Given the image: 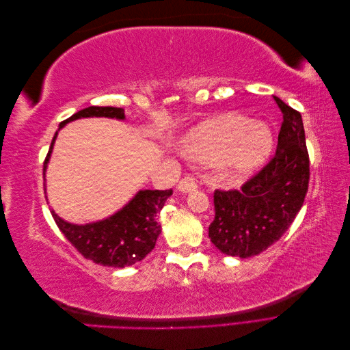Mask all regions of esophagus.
Wrapping results in <instances>:
<instances>
[{"instance_id": "1", "label": "esophagus", "mask_w": 350, "mask_h": 350, "mask_svg": "<svg viewBox=\"0 0 350 350\" xmlns=\"http://www.w3.org/2000/svg\"><path fill=\"white\" fill-rule=\"evenodd\" d=\"M198 184H197V179L194 176H184L181 181H179L178 184V189L179 191H184V193H188V191H194V189H197Z\"/></svg>"}]
</instances>
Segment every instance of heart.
Returning a JSON list of instances; mask_svg holds the SVG:
<instances>
[{
  "instance_id": "1",
  "label": "heart",
  "mask_w": 350,
  "mask_h": 350,
  "mask_svg": "<svg viewBox=\"0 0 350 350\" xmlns=\"http://www.w3.org/2000/svg\"><path fill=\"white\" fill-rule=\"evenodd\" d=\"M273 143L267 125L239 113H225L197 125L179 146L189 157L216 161L226 171L247 174L266 161Z\"/></svg>"
}]
</instances>
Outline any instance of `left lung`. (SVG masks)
<instances>
[{
  "instance_id": "8db88e82",
  "label": "left lung",
  "mask_w": 350,
  "mask_h": 350,
  "mask_svg": "<svg viewBox=\"0 0 350 350\" xmlns=\"http://www.w3.org/2000/svg\"><path fill=\"white\" fill-rule=\"evenodd\" d=\"M283 113L278 149L239 189H216L208 238L226 256H258L289 229L308 191L310 156L302 116L274 96Z\"/></svg>"
}]
</instances>
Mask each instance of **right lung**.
I'll list each match as a JSON object with an SVG mask.
<instances>
[{
	"label": "right lung",
	"instance_id": "add662e5",
	"mask_svg": "<svg viewBox=\"0 0 350 350\" xmlns=\"http://www.w3.org/2000/svg\"><path fill=\"white\" fill-rule=\"evenodd\" d=\"M90 116H105L115 120L125 118L122 108L89 107L62 121L58 130L70 121L90 118ZM57 135L58 131L52 139L44 162V176ZM169 196H172V189H165V191L142 189L130 203H126L111 217L88 225H72L61 219L54 210H51V213L59 230L84 258L100 266L122 269L142 261L154 248L156 239L162 232L157 217Z\"/></svg>",
	"mask_w": 350,
	"mask_h": 350
}]
</instances>
